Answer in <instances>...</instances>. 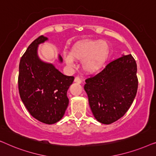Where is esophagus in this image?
<instances>
[{"label": "esophagus", "instance_id": "1", "mask_svg": "<svg viewBox=\"0 0 156 156\" xmlns=\"http://www.w3.org/2000/svg\"><path fill=\"white\" fill-rule=\"evenodd\" d=\"M74 82L78 83V84H81V82H82V80H81V78L79 77V76H76V77L74 78Z\"/></svg>", "mask_w": 156, "mask_h": 156}]
</instances>
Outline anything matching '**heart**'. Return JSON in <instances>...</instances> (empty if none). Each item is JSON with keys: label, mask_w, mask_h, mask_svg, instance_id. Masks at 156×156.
I'll list each match as a JSON object with an SVG mask.
<instances>
[{"label": "heart", "mask_w": 156, "mask_h": 156, "mask_svg": "<svg viewBox=\"0 0 156 156\" xmlns=\"http://www.w3.org/2000/svg\"><path fill=\"white\" fill-rule=\"evenodd\" d=\"M110 48L103 40H86L76 44L71 52L65 54L66 64L73 66L74 59L82 61V67L88 73H95L101 69L108 58Z\"/></svg>", "instance_id": "heart-1"}]
</instances>
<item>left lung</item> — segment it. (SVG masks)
Returning a JSON list of instances; mask_svg holds the SVG:
<instances>
[{
  "label": "left lung",
  "mask_w": 156,
  "mask_h": 156,
  "mask_svg": "<svg viewBox=\"0 0 156 156\" xmlns=\"http://www.w3.org/2000/svg\"><path fill=\"white\" fill-rule=\"evenodd\" d=\"M136 72L137 65L133 56L123 55L85 80L84 88L89 106L99 122L110 124L127 112L137 93Z\"/></svg>",
  "instance_id": "obj_1"
}]
</instances>
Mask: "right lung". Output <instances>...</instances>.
I'll return each instance as SVG.
<instances>
[{
	"label": "right lung",
	"instance_id": "add662e5",
	"mask_svg": "<svg viewBox=\"0 0 156 156\" xmlns=\"http://www.w3.org/2000/svg\"><path fill=\"white\" fill-rule=\"evenodd\" d=\"M48 37L40 36L30 44L19 65L18 89L21 100L31 116L47 124L62 118L69 104L67 92L74 77L66 76L52 64L42 62L37 48ZM59 60L62 62L59 55Z\"/></svg>",
	"mask_w": 156,
	"mask_h": 156
}]
</instances>
